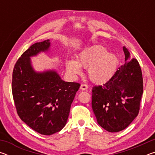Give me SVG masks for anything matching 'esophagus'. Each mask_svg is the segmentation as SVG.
<instances>
[{
	"label": "esophagus",
	"instance_id": "obj_1",
	"mask_svg": "<svg viewBox=\"0 0 155 155\" xmlns=\"http://www.w3.org/2000/svg\"><path fill=\"white\" fill-rule=\"evenodd\" d=\"M87 88H88V86L87 85H85V84H81L80 86V89L81 90H87Z\"/></svg>",
	"mask_w": 155,
	"mask_h": 155
}]
</instances>
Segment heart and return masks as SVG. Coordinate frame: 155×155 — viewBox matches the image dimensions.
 Segmentation results:
<instances>
[{"instance_id":"b5f03b06","label":"heart","mask_w":155,"mask_h":155,"mask_svg":"<svg viewBox=\"0 0 155 155\" xmlns=\"http://www.w3.org/2000/svg\"><path fill=\"white\" fill-rule=\"evenodd\" d=\"M119 60L114 54L107 52L103 46H95L81 52L77 61L70 59L66 63L68 72L73 78L81 74V68H87L90 79L95 83H105L114 77Z\"/></svg>"}]
</instances>
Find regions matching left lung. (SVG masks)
Listing matches in <instances>:
<instances>
[{"instance_id": "8db88e82", "label": "left lung", "mask_w": 155, "mask_h": 155, "mask_svg": "<svg viewBox=\"0 0 155 155\" xmlns=\"http://www.w3.org/2000/svg\"><path fill=\"white\" fill-rule=\"evenodd\" d=\"M125 63L103 85L92 89V109L98 124L109 132L125 129L137 116L143 78L137 59L123 46Z\"/></svg>"}]
</instances>
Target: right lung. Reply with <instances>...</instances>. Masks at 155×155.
<instances>
[{"label":"right lung","mask_w":155,"mask_h":155,"mask_svg":"<svg viewBox=\"0 0 155 155\" xmlns=\"http://www.w3.org/2000/svg\"><path fill=\"white\" fill-rule=\"evenodd\" d=\"M49 40L33 44L18 60L13 71L12 94L18 114L41 135L59 132L66 124L80 84L65 82L54 69L36 71L31 57L51 53Z\"/></svg>","instance_id":"right-lung-1"}]
</instances>
